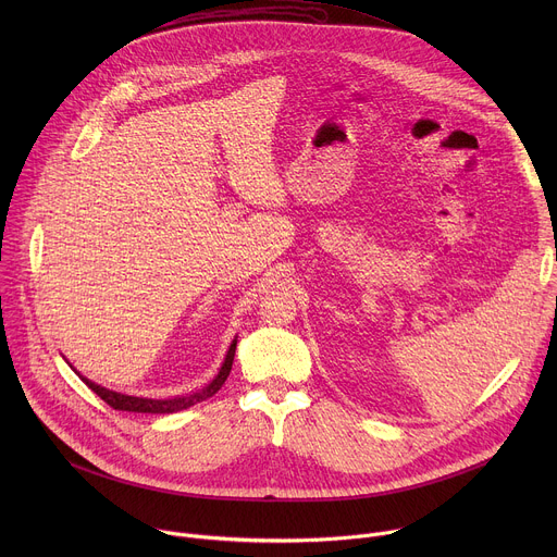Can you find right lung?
Masks as SVG:
<instances>
[{
    "label": "right lung",
    "instance_id": "right-lung-1",
    "mask_svg": "<svg viewBox=\"0 0 557 557\" xmlns=\"http://www.w3.org/2000/svg\"><path fill=\"white\" fill-rule=\"evenodd\" d=\"M235 344H237V339H233V344H231V348H228V352H226V357H224V363H222L218 376H215L207 387H202V389H198V392H191V394H185V396H176V399H163V401H158V399H138V396H127V394H119V392L106 389V387H101V385L88 381V379L82 376V374H78V376H82V381H84L92 392H97V394L101 396V399H103L110 408H114V410H121V412H143V414H172V412H181V410H187V408H191V406H196V404L207 401L209 396H213V394L222 387V383L226 381V376H228V372H231V366H233Z\"/></svg>",
    "mask_w": 557,
    "mask_h": 557
}]
</instances>
